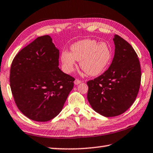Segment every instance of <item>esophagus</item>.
<instances>
[{"mask_svg": "<svg viewBox=\"0 0 153 153\" xmlns=\"http://www.w3.org/2000/svg\"><path fill=\"white\" fill-rule=\"evenodd\" d=\"M82 83V81L77 79H75V81H74L75 85H78V84H79V83Z\"/></svg>", "mask_w": 153, "mask_h": 153, "instance_id": "34e87169", "label": "esophagus"}]
</instances>
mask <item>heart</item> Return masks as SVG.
Masks as SVG:
<instances>
[{"instance_id": "1", "label": "heart", "mask_w": 153, "mask_h": 153, "mask_svg": "<svg viewBox=\"0 0 153 153\" xmlns=\"http://www.w3.org/2000/svg\"><path fill=\"white\" fill-rule=\"evenodd\" d=\"M71 52L64 51L61 54L63 69L70 74L76 66V60L80 61V67L89 76H96L103 73L108 66L112 57V51L106 42L93 39H84L73 44Z\"/></svg>"}]
</instances>
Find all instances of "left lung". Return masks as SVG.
<instances>
[{
	"label": "left lung",
	"instance_id": "obj_1",
	"mask_svg": "<svg viewBox=\"0 0 153 153\" xmlns=\"http://www.w3.org/2000/svg\"><path fill=\"white\" fill-rule=\"evenodd\" d=\"M115 55L108 70L88 82V100L104 117L122 114L132 105L139 90L141 71L138 56L123 38L115 35Z\"/></svg>",
	"mask_w": 153,
	"mask_h": 153
}]
</instances>
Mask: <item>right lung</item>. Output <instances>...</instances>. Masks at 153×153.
<instances>
[{
    "mask_svg": "<svg viewBox=\"0 0 153 153\" xmlns=\"http://www.w3.org/2000/svg\"><path fill=\"white\" fill-rule=\"evenodd\" d=\"M59 50L50 36L38 37L14 57L10 85L18 108L33 121L58 115L74 88L75 79L58 68Z\"/></svg>",
    "mask_w": 153,
    "mask_h": 153,
    "instance_id": "1",
    "label": "right lung"
}]
</instances>
